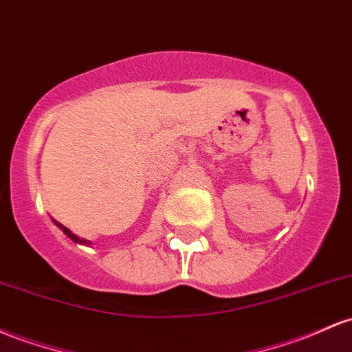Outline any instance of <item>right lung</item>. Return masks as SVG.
Here are the masks:
<instances>
[{"label": "right lung", "instance_id": "right-lung-1", "mask_svg": "<svg viewBox=\"0 0 352 352\" xmlns=\"http://www.w3.org/2000/svg\"><path fill=\"white\" fill-rule=\"evenodd\" d=\"M55 223H56V226H58V227H60V229H63V232H65V234H67L69 239H73V241H75V242H83V244H87V241H83V239H82V241H80V239H78V237H76V235H75V234H72V232H69V230L67 229V227H63V226H61V223H58V222H55Z\"/></svg>", "mask_w": 352, "mask_h": 352}]
</instances>
